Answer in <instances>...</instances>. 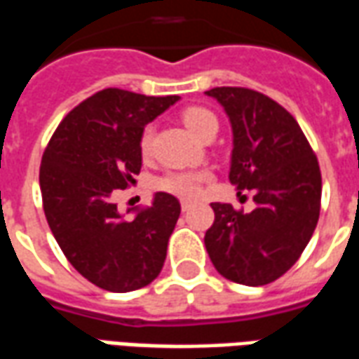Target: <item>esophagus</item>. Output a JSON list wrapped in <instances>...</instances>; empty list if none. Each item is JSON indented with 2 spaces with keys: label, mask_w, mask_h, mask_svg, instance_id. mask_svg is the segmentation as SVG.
<instances>
[{
  "label": "esophagus",
  "mask_w": 359,
  "mask_h": 359,
  "mask_svg": "<svg viewBox=\"0 0 359 359\" xmlns=\"http://www.w3.org/2000/svg\"><path fill=\"white\" fill-rule=\"evenodd\" d=\"M190 208H192V203H190V202H182V203H180V210H182V213H187V211L190 210Z\"/></svg>",
  "instance_id": "obj_1"
}]
</instances>
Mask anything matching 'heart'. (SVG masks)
Listing matches in <instances>:
<instances>
[{
  "label": "heart",
  "mask_w": 359,
  "mask_h": 359,
  "mask_svg": "<svg viewBox=\"0 0 359 359\" xmlns=\"http://www.w3.org/2000/svg\"><path fill=\"white\" fill-rule=\"evenodd\" d=\"M182 123L190 133L194 134L196 138L202 140L210 130H217V117L211 111L203 109V107H190L182 113ZM151 138H154V128L146 126L140 136V149L144 154H148L149 146H151ZM210 172L208 171H175L167 172L163 177L154 182V187L161 192L177 196V198H184V200H194L202 194V184L205 180H210Z\"/></svg>",
  "instance_id": "heart-1"
}]
</instances>
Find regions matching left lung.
Masks as SVG:
<instances>
[{"instance_id":"8db88e82","label":"left lung","mask_w":359,"mask_h":359,"mask_svg":"<svg viewBox=\"0 0 359 359\" xmlns=\"http://www.w3.org/2000/svg\"><path fill=\"white\" fill-rule=\"evenodd\" d=\"M225 109L233 130L229 180L252 190L256 208L234 211L215 202L205 233L211 264L229 280L269 285L308 246L321 205V171L296 118L267 95L248 88L208 90Z\"/></svg>"}]
</instances>
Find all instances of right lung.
<instances>
[{"instance_id":"1","label":"right lung","mask_w":359,"mask_h":359,"mask_svg":"<svg viewBox=\"0 0 359 359\" xmlns=\"http://www.w3.org/2000/svg\"><path fill=\"white\" fill-rule=\"evenodd\" d=\"M179 95L128 90L97 92L67 115L43 151V213L74 269L109 292H130L161 273L167 242L180 215L175 196L156 192L151 205L130 208L113 198L140 172V136Z\"/></svg>"}]
</instances>
